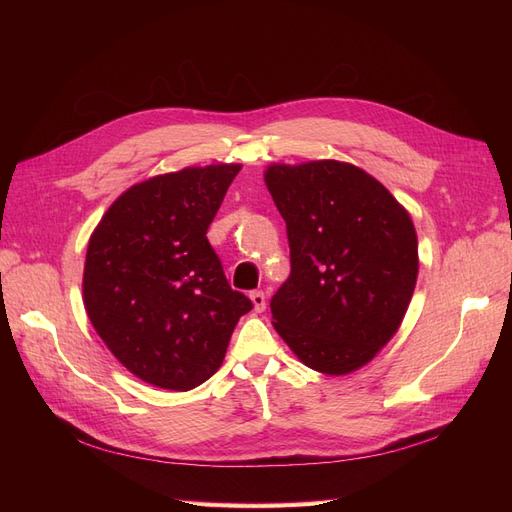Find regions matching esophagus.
Instances as JSON below:
<instances>
[{
  "instance_id": "34e87169",
  "label": "esophagus",
  "mask_w": 512,
  "mask_h": 512,
  "mask_svg": "<svg viewBox=\"0 0 512 512\" xmlns=\"http://www.w3.org/2000/svg\"><path fill=\"white\" fill-rule=\"evenodd\" d=\"M250 299H252V303H254L256 312H265V309H267V294H265V292H262V290H254V292L250 294Z\"/></svg>"
}]
</instances>
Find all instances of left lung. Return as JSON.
I'll list each match as a JSON object with an SVG mask.
<instances>
[{
	"mask_svg": "<svg viewBox=\"0 0 512 512\" xmlns=\"http://www.w3.org/2000/svg\"><path fill=\"white\" fill-rule=\"evenodd\" d=\"M265 181L290 247V275L271 299L273 327L307 367L350 374L404 320L418 273L414 224L352 164H273Z\"/></svg>",
	"mask_w": 512,
	"mask_h": 512,
	"instance_id": "obj_1",
	"label": "left lung"
}]
</instances>
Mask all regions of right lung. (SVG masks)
I'll use <instances>...</instances> for the list:
<instances>
[{
	"instance_id": "obj_1",
	"label": "right lung",
	"mask_w": 512,
	"mask_h": 512,
	"mask_svg": "<svg viewBox=\"0 0 512 512\" xmlns=\"http://www.w3.org/2000/svg\"><path fill=\"white\" fill-rule=\"evenodd\" d=\"M239 170L183 168L136 183L89 239L87 316L117 361L160 389L190 391L209 380L252 309L207 239Z\"/></svg>"
}]
</instances>
